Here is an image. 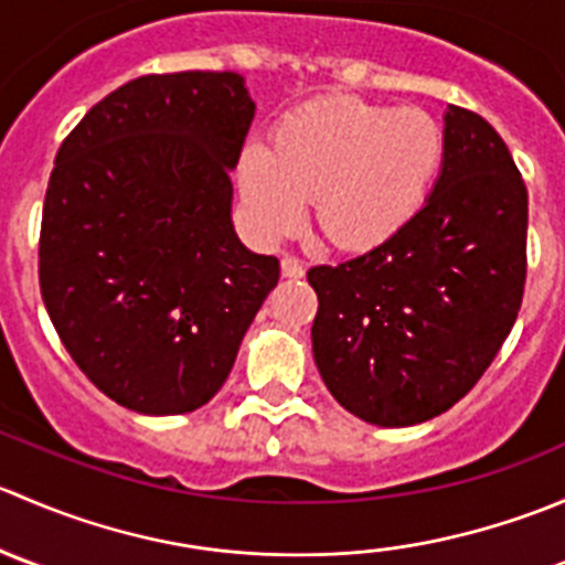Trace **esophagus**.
I'll return each mask as SVG.
<instances>
[{
    "mask_svg": "<svg viewBox=\"0 0 565 565\" xmlns=\"http://www.w3.org/2000/svg\"><path fill=\"white\" fill-rule=\"evenodd\" d=\"M281 273L287 278H300L306 273V267H303V262L295 259V256H284V259H281Z\"/></svg>",
    "mask_w": 565,
    "mask_h": 565,
    "instance_id": "esophagus-1",
    "label": "esophagus"
}]
</instances>
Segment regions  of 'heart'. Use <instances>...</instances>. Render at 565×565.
Returning <instances> with one entry per match:
<instances>
[{"mask_svg":"<svg viewBox=\"0 0 565 565\" xmlns=\"http://www.w3.org/2000/svg\"><path fill=\"white\" fill-rule=\"evenodd\" d=\"M443 161L446 130L424 108L328 95L289 111L273 150L248 145L237 180L259 235L295 232L315 199L317 226L330 246L369 250L424 210Z\"/></svg>","mask_w":565,"mask_h":565,"instance_id":"obj_1","label":"heart"}]
</instances>
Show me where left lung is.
Wrapping results in <instances>:
<instances>
[{
  "mask_svg": "<svg viewBox=\"0 0 565 565\" xmlns=\"http://www.w3.org/2000/svg\"><path fill=\"white\" fill-rule=\"evenodd\" d=\"M527 273V188L498 130L446 111L424 210L383 246L309 270L315 363L366 424L413 426L481 380L514 328Z\"/></svg>",
  "mask_w": 565,
  "mask_h": 565,
  "instance_id": "1",
  "label": "left lung"
}]
</instances>
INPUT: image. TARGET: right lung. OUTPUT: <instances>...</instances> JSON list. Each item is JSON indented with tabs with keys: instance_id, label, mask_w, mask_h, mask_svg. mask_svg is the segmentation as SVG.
<instances>
[{
	"instance_id": "right-lung-1",
	"label": "right lung",
	"mask_w": 565,
	"mask_h": 565,
	"mask_svg": "<svg viewBox=\"0 0 565 565\" xmlns=\"http://www.w3.org/2000/svg\"><path fill=\"white\" fill-rule=\"evenodd\" d=\"M254 100L237 73L122 84L56 152L40 226L45 311L89 383L145 415L207 404L278 284L232 226Z\"/></svg>"
}]
</instances>
